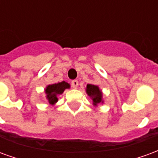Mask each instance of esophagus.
Returning <instances> with one entry per match:
<instances>
[{
	"label": "esophagus",
	"instance_id": "1",
	"mask_svg": "<svg viewBox=\"0 0 158 158\" xmlns=\"http://www.w3.org/2000/svg\"><path fill=\"white\" fill-rule=\"evenodd\" d=\"M71 85H72L73 88L76 89V88L78 87V85H79V81H78V80H76V79H74V80H73L72 81Z\"/></svg>",
	"mask_w": 158,
	"mask_h": 158
}]
</instances>
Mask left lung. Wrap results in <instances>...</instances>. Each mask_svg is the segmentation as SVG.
<instances>
[{"label":"left lung","instance_id":"obj_1","mask_svg":"<svg viewBox=\"0 0 158 158\" xmlns=\"http://www.w3.org/2000/svg\"><path fill=\"white\" fill-rule=\"evenodd\" d=\"M86 94L92 100V104L94 106H97L99 104L104 103L103 93L97 85L88 84L85 88Z\"/></svg>","mask_w":158,"mask_h":158}]
</instances>
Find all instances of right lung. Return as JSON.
Returning <instances> with one entry per match:
<instances>
[{"instance_id": "right-lung-1", "label": "right lung", "mask_w": 158, "mask_h": 158, "mask_svg": "<svg viewBox=\"0 0 158 158\" xmlns=\"http://www.w3.org/2000/svg\"><path fill=\"white\" fill-rule=\"evenodd\" d=\"M70 85L65 81L56 83L53 85H49L45 88V98L51 105H55L57 102V96L62 95L66 89H69Z\"/></svg>"}]
</instances>
